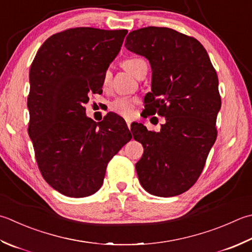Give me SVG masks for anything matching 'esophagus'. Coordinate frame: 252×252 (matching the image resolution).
I'll list each match as a JSON object with an SVG mask.
<instances>
[{
  "label": "esophagus",
  "instance_id": "34e87169",
  "mask_svg": "<svg viewBox=\"0 0 252 252\" xmlns=\"http://www.w3.org/2000/svg\"><path fill=\"white\" fill-rule=\"evenodd\" d=\"M126 126L129 129H131V120H126Z\"/></svg>",
  "mask_w": 252,
  "mask_h": 252
}]
</instances>
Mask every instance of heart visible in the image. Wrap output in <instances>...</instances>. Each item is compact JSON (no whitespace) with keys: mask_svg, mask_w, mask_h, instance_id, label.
<instances>
[{"mask_svg":"<svg viewBox=\"0 0 252 252\" xmlns=\"http://www.w3.org/2000/svg\"><path fill=\"white\" fill-rule=\"evenodd\" d=\"M123 67L126 68L127 72H130L134 76H139L142 71V68L144 66H147L146 62L141 58H130L126 59L122 62ZM110 81V74L109 72H106L102 76V85L107 86ZM136 105V99L132 97H120L117 98L116 100H113L110 105V109L126 118H131L134 115V109Z\"/></svg>","mask_w":252,"mask_h":252,"instance_id":"b5f03b06","label":"heart"}]
</instances>
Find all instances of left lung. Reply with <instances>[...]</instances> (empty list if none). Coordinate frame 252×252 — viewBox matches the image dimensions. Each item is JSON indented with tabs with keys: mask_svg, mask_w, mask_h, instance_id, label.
Returning a JSON list of instances; mask_svg holds the SVG:
<instances>
[{
	"mask_svg": "<svg viewBox=\"0 0 252 252\" xmlns=\"http://www.w3.org/2000/svg\"><path fill=\"white\" fill-rule=\"evenodd\" d=\"M125 46L151 63L146 115L166 118L158 132L142 123L133 126V139L144 149L135 164L137 177L151 194L179 195L199 179L218 136L221 103L218 74L204 47L174 29H137L129 33Z\"/></svg>",
	"mask_w": 252,
	"mask_h": 252,
	"instance_id": "8db88e82",
	"label": "left lung"
}]
</instances>
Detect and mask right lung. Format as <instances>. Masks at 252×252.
<instances>
[{
    "label": "right lung",
    "instance_id": "add662e5",
    "mask_svg": "<svg viewBox=\"0 0 252 252\" xmlns=\"http://www.w3.org/2000/svg\"><path fill=\"white\" fill-rule=\"evenodd\" d=\"M127 31L70 28L49 37L29 71L28 134L43 179L71 198L100 189L108 162L132 139L122 118L86 117L91 94L102 93V76Z\"/></svg>",
    "mask_w": 252,
    "mask_h": 252
}]
</instances>
